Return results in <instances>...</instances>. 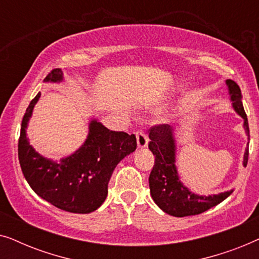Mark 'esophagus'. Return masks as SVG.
<instances>
[{"mask_svg": "<svg viewBox=\"0 0 259 259\" xmlns=\"http://www.w3.org/2000/svg\"><path fill=\"white\" fill-rule=\"evenodd\" d=\"M136 136H137L138 147H139V148L146 147L147 144H148V138L146 136V133H145V131L144 130H138Z\"/></svg>", "mask_w": 259, "mask_h": 259, "instance_id": "1", "label": "esophagus"}]
</instances>
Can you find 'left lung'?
Returning a JSON list of instances; mask_svg holds the SVG:
<instances>
[{
	"label": "left lung",
	"mask_w": 259,
	"mask_h": 259,
	"mask_svg": "<svg viewBox=\"0 0 259 259\" xmlns=\"http://www.w3.org/2000/svg\"><path fill=\"white\" fill-rule=\"evenodd\" d=\"M229 93L231 95L235 111L244 119V128L250 139L249 122L242 104V92L233 80H226ZM150 148L155 155L154 166L152 168L148 183L151 196L154 203L166 213L175 217H186L203 213L208 208L215 206L226 199L231 191L214 194V196H198L180 183L176 167V141L173 137V127L169 125H157L150 128ZM249 158V147L244 153L243 165L246 166Z\"/></svg>",
	"instance_id": "1"
}]
</instances>
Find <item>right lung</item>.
I'll return each instance as SVG.
<instances>
[{
    "mask_svg": "<svg viewBox=\"0 0 259 259\" xmlns=\"http://www.w3.org/2000/svg\"><path fill=\"white\" fill-rule=\"evenodd\" d=\"M62 70L53 69L45 81L59 82ZM41 93L28 106L22 119L19 139V160L24 178L42 199L60 210L72 213H90L104 203L108 182L115 166L136 151L134 134L115 132L92 120L84 144L75 153L59 161L44 158L28 143L26 128Z\"/></svg>",
    "mask_w": 259,
    "mask_h": 259,
    "instance_id": "1",
    "label": "right lung"
}]
</instances>
